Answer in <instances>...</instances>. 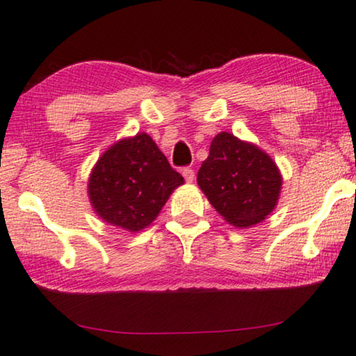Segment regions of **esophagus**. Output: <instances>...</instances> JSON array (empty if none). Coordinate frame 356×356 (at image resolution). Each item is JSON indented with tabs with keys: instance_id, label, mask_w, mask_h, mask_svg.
Returning <instances> with one entry per match:
<instances>
[{
	"instance_id": "34e87169",
	"label": "esophagus",
	"mask_w": 356,
	"mask_h": 356,
	"mask_svg": "<svg viewBox=\"0 0 356 356\" xmlns=\"http://www.w3.org/2000/svg\"><path fill=\"white\" fill-rule=\"evenodd\" d=\"M182 175H184V177H186V181H187L188 184H192L193 179H195V172H193L192 168L182 169Z\"/></svg>"
}]
</instances>
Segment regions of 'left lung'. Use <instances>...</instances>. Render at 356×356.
Wrapping results in <instances>:
<instances>
[{
	"instance_id": "1",
	"label": "left lung",
	"mask_w": 356,
	"mask_h": 356,
	"mask_svg": "<svg viewBox=\"0 0 356 356\" xmlns=\"http://www.w3.org/2000/svg\"><path fill=\"white\" fill-rule=\"evenodd\" d=\"M197 182L222 220L236 227H252L275 210L283 177L257 145L221 131L211 141Z\"/></svg>"
}]
</instances>
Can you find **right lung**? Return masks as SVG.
Returning <instances> with one entry per match:
<instances>
[{"label": "right lung", "mask_w": 356, "mask_h": 356, "mask_svg": "<svg viewBox=\"0 0 356 356\" xmlns=\"http://www.w3.org/2000/svg\"><path fill=\"white\" fill-rule=\"evenodd\" d=\"M184 177L145 131L118 140L94 164L88 197L104 222L138 233L149 226Z\"/></svg>", "instance_id": "1"}]
</instances>
